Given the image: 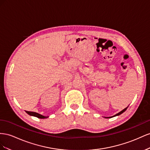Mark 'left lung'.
<instances>
[{"instance_id": "obj_1", "label": "left lung", "mask_w": 150, "mask_h": 150, "mask_svg": "<svg viewBox=\"0 0 150 150\" xmlns=\"http://www.w3.org/2000/svg\"><path fill=\"white\" fill-rule=\"evenodd\" d=\"M127 108H128V107H127V108H125V109H123L122 110H121V112H119L118 114H115V115H114V116H112V117H114V116H116V115H120V114H121L122 113H123L124 112H125V111H126V110L127 109ZM107 118H108V117H107Z\"/></svg>"}]
</instances>
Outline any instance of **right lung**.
<instances>
[{
	"instance_id": "add662e5",
	"label": "right lung",
	"mask_w": 150,
	"mask_h": 150,
	"mask_svg": "<svg viewBox=\"0 0 150 150\" xmlns=\"http://www.w3.org/2000/svg\"><path fill=\"white\" fill-rule=\"evenodd\" d=\"M25 112H26L30 115H33V116H35V117H37L40 118V119H45V118L48 117H46V116H43V115H42L38 114L37 112H30V111H25Z\"/></svg>"
}]
</instances>
